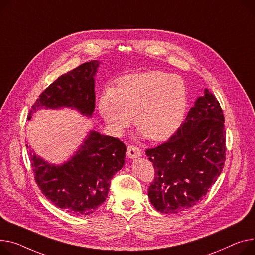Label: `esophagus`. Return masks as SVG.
<instances>
[{"mask_svg":"<svg viewBox=\"0 0 255 255\" xmlns=\"http://www.w3.org/2000/svg\"><path fill=\"white\" fill-rule=\"evenodd\" d=\"M142 155L141 150L137 147V146H134V145H129L127 147V157L130 159H135V158H138Z\"/></svg>","mask_w":255,"mask_h":255,"instance_id":"34e87169","label":"esophagus"}]
</instances>
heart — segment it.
Instances as JSON below:
<instances>
[{
    "instance_id": "heart-1",
    "label": "heart",
    "mask_w": 255,
    "mask_h": 255,
    "mask_svg": "<svg viewBox=\"0 0 255 255\" xmlns=\"http://www.w3.org/2000/svg\"><path fill=\"white\" fill-rule=\"evenodd\" d=\"M188 107L181 78L161 71L120 78L115 91L107 89L98 109L114 133H121L135 115V124L154 141L170 138L181 126Z\"/></svg>"
}]
</instances>
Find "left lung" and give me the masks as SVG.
<instances>
[{
    "instance_id": "obj_1",
    "label": "left lung",
    "mask_w": 255,
    "mask_h": 255,
    "mask_svg": "<svg viewBox=\"0 0 255 255\" xmlns=\"http://www.w3.org/2000/svg\"><path fill=\"white\" fill-rule=\"evenodd\" d=\"M224 124L219 103L205 89L170 139L145 150L155 168L147 196L158 211H183L208 193L225 166Z\"/></svg>"
}]
</instances>
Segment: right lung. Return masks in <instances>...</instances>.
<instances>
[{
  "label": "right lung",
  "mask_w": 255,
  "mask_h": 255,
  "mask_svg": "<svg viewBox=\"0 0 255 255\" xmlns=\"http://www.w3.org/2000/svg\"><path fill=\"white\" fill-rule=\"evenodd\" d=\"M98 60L85 62L60 76L31 107L27 119L41 109L72 108L86 117L95 109L94 76ZM28 148L35 179L55 206L77 216L89 215L106 201L111 179L125 163L126 145L118 138L90 131L75 155L61 165L50 164Z\"/></svg>",
  "instance_id": "right-lung-1"
}]
</instances>
